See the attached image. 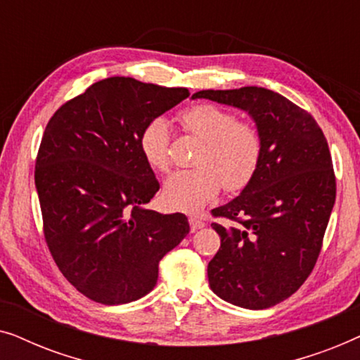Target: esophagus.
<instances>
[{"label": "esophagus", "mask_w": 360, "mask_h": 360, "mask_svg": "<svg viewBox=\"0 0 360 360\" xmlns=\"http://www.w3.org/2000/svg\"><path fill=\"white\" fill-rule=\"evenodd\" d=\"M188 223H190L191 231H198L201 228H205V221L200 219V218H196V216H190Z\"/></svg>", "instance_id": "esophagus-1"}]
</instances>
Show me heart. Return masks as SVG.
I'll list each match as a JSON object with an SVG mask.
<instances>
[{"mask_svg": "<svg viewBox=\"0 0 360 360\" xmlns=\"http://www.w3.org/2000/svg\"><path fill=\"white\" fill-rule=\"evenodd\" d=\"M186 134L200 139L195 169L179 170L164 185V201L172 210L198 211L216 198L221 188L238 193L252 181L262 157L260 134L250 122L236 121L223 108L198 103L180 111ZM141 154L150 169L170 167V129L160 117L147 122L139 134Z\"/></svg>", "mask_w": 360, "mask_h": 360, "instance_id": "b5f03b06", "label": "heart"}]
</instances>
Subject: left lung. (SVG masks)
I'll return each mask as SVG.
<instances>
[{"instance_id":"left-lung-1","label":"left lung","mask_w":360,"mask_h":360,"mask_svg":"<svg viewBox=\"0 0 360 360\" xmlns=\"http://www.w3.org/2000/svg\"><path fill=\"white\" fill-rule=\"evenodd\" d=\"M206 98L248 111L262 141L254 179L211 214L221 248L208 264L213 292L236 307L264 309L302 287L316 264L336 200L328 141L308 111L260 86L203 90Z\"/></svg>"}]
</instances>
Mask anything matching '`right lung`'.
<instances>
[{"label": "right lung", "mask_w": 360, "mask_h": 360, "mask_svg": "<svg viewBox=\"0 0 360 360\" xmlns=\"http://www.w3.org/2000/svg\"><path fill=\"white\" fill-rule=\"evenodd\" d=\"M190 96L129 77L93 83L53 112L36 159L44 238L78 292L103 304L139 300L188 234L185 214L147 208L160 185L139 149L147 122Z\"/></svg>", "instance_id": "obj_1"}]
</instances>
